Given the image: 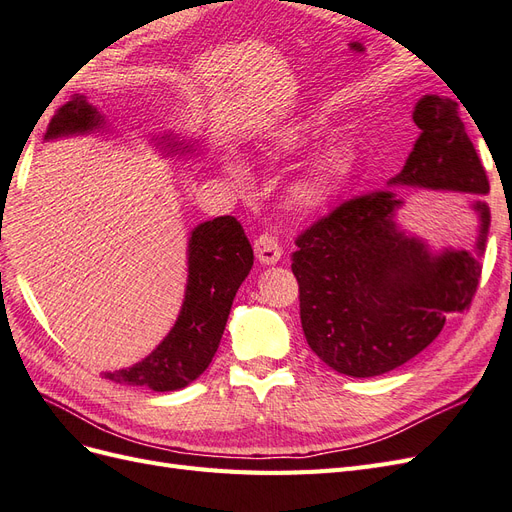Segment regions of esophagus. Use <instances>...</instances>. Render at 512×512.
<instances>
[{"label":"esophagus","mask_w":512,"mask_h":512,"mask_svg":"<svg viewBox=\"0 0 512 512\" xmlns=\"http://www.w3.org/2000/svg\"><path fill=\"white\" fill-rule=\"evenodd\" d=\"M254 252L262 265H275V262L282 258L280 239L271 235V232H262L254 241Z\"/></svg>","instance_id":"obj_1"}]
</instances>
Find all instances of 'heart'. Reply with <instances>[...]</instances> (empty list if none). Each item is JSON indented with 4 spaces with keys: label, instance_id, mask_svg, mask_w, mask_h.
<instances>
[{
    "label": "heart",
    "instance_id": "1",
    "mask_svg": "<svg viewBox=\"0 0 512 512\" xmlns=\"http://www.w3.org/2000/svg\"><path fill=\"white\" fill-rule=\"evenodd\" d=\"M303 138V128H292L290 132H286V136L282 138L286 147H294L299 145ZM342 166H344V153L339 149L329 151L327 156H324L309 173L297 183V188H294V196L299 198V203L303 205H316L320 200L329 194V190L333 188V183L337 181L339 173H342ZM232 177L237 181L245 179V173L241 166H235L230 170Z\"/></svg>",
    "mask_w": 512,
    "mask_h": 512
}]
</instances>
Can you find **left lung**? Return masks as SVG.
I'll return each mask as SVG.
<instances>
[{"label":"left lung","instance_id":"1","mask_svg":"<svg viewBox=\"0 0 512 512\" xmlns=\"http://www.w3.org/2000/svg\"><path fill=\"white\" fill-rule=\"evenodd\" d=\"M421 136L389 188L352 196L294 239L301 327L309 348L339 374H386L423 352L446 318L466 312L478 288L489 209L480 213L476 252L431 256L399 232L395 185L487 194L485 166L463 128L459 104L425 96L414 108Z\"/></svg>","mask_w":512,"mask_h":512}]
</instances>
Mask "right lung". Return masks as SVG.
Wrapping results in <instances>:
<instances>
[{"instance_id": "1", "label": "right lung", "mask_w": 512, "mask_h": 512, "mask_svg": "<svg viewBox=\"0 0 512 512\" xmlns=\"http://www.w3.org/2000/svg\"><path fill=\"white\" fill-rule=\"evenodd\" d=\"M100 126V115L85 96H72L53 115L46 138L87 132ZM254 265V250L243 226L232 215L194 228L190 237V275L181 314L173 331L147 359L134 367L108 371L119 384L177 391L209 367L224 335L232 299Z\"/></svg>"}]
</instances>
